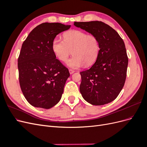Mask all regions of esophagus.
I'll list each match as a JSON object with an SVG mask.
<instances>
[{"mask_svg":"<svg viewBox=\"0 0 147 147\" xmlns=\"http://www.w3.org/2000/svg\"><path fill=\"white\" fill-rule=\"evenodd\" d=\"M69 70L70 74H74L75 72V71L74 70H72V69H70Z\"/></svg>","mask_w":147,"mask_h":147,"instance_id":"obj_1","label":"esophagus"}]
</instances>
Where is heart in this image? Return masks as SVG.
Returning a JSON list of instances; mask_svg holds the SVG:
<instances>
[{
    "mask_svg": "<svg viewBox=\"0 0 147 147\" xmlns=\"http://www.w3.org/2000/svg\"><path fill=\"white\" fill-rule=\"evenodd\" d=\"M51 50L56 58L64 63L72 50L73 56L67 61V65L72 69H79L95 63L99 55L100 42L94 35L72 30L64 34V40L59 37L53 39Z\"/></svg>",
    "mask_w": 147,
    "mask_h": 147,
    "instance_id": "1",
    "label": "heart"
}]
</instances>
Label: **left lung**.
I'll use <instances>...</instances> for the list:
<instances>
[{
    "instance_id": "left-lung-1",
    "label": "left lung",
    "mask_w": 147,
    "mask_h": 147,
    "mask_svg": "<svg viewBox=\"0 0 147 147\" xmlns=\"http://www.w3.org/2000/svg\"><path fill=\"white\" fill-rule=\"evenodd\" d=\"M74 25L96 35L100 42L96 63L80 72V91L92 105L108 104L117 98L126 81L128 57L124 41L116 30L102 21L74 22Z\"/></svg>"
}]
</instances>
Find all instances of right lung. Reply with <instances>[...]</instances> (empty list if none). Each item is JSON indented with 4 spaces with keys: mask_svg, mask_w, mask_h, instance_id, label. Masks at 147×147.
Instances as JSON below:
<instances>
[{
    "mask_svg": "<svg viewBox=\"0 0 147 147\" xmlns=\"http://www.w3.org/2000/svg\"><path fill=\"white\" fill-rule=\"evenodd\" d=\"M70 25L44 23L29 34L22 45L18 59L21 91L29 103L48 109L58 103L70 74L56 59L51 43L56 35Z\"/></svg>",
    "mask_w": 147,
    "mask_h": 147,
    "instance_id": "right-lung-1",
    "label": "right lung"
}]
</instances>
